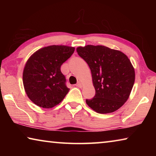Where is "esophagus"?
<instances>
[{
	"label": "esophagus",
	"instance_id": "obj_1",
	"mask_svg": "<svg viewBox=\"0 0 156 156\" xmlns=\"http://www.w3.org/2000/svg\"><path fill=\"white\" fill-rule=\"evenodd\" d=\"M76 86L78 87H83V83H80V81H78V83H77V84H76Z\"/></svg>",
	"mask_w": 156,
	"mask_h": 156
}]
</instances>
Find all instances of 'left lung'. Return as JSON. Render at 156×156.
Wrapping results in <instances>:
<instances>
[{
    "label": "left lung",
    "mask_w": 156,
    "mask_h": 156,
    "mask_svg": "<svg viewBox=\"0 0 156 156\" xmlns=\"http://www.w3.org/2000/svg\"><path fill=\"white\" fill-rule=\"evenodd\" d=\"M78 54L91 69L96 95L86 103L105 114L115 112L128 100L135 82V70L130 60L119 50L102 45L78 47Z\"/></svg>",
    "instance_id": "1"
}]
</instances>
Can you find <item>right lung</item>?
Listing matches in <instances>:
<instances>
[{
  "instance_id": "right-lung-1",
  "label": "right lung",
  "mask_w": 156,
  "mask_h": 156,
  "mask_svg": "<svg viewBox=\"0 0 156 156\" xmlns=\"http://www.w3.org/2000/svg\"><path fill=\"white\" fill-rule=\"evenodd\" d=\"M74 50L73 47L50 45L37 50L29 58L23 69V86L37 106L49 109L64 99L69 89L60 67Z\"/></svg>"
}]
</instances>
